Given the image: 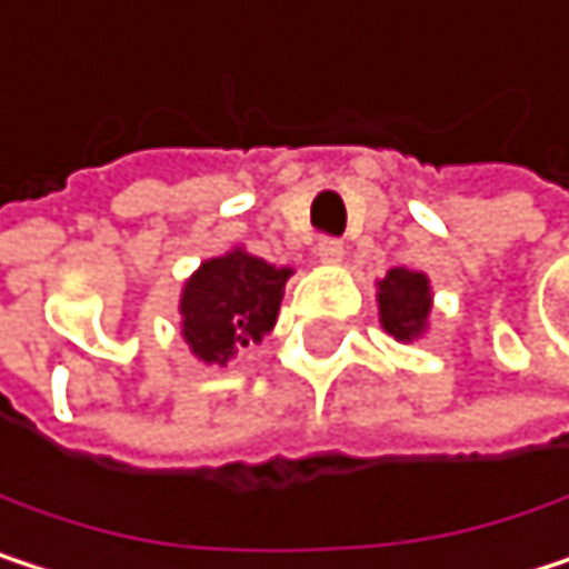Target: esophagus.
<instances>
[{"mask_svg":"<svg viewBox=\"0 0 569 569\" xmlns=\"http://www.w3.org/2000/svg\"><path fill=\"white\" fill-rule=\"evenodd\" d=\"M316 260L336 267V263L342 260V240H336V237H319V240H316Z\"/></svg>","mask_w":569,"mask_h":569,"instance_id":"esophagus-1","label":"esophagus"}]
</instances>
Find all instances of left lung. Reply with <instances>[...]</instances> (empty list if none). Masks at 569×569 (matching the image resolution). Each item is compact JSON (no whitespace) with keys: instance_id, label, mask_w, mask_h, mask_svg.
Returning a JSON list of instances; mask_svg holds the SVG:
<instances>
[{"instance_id":"8db88e82","label":"left lung","mask_w":569,"mask_h":569,"mask_svg":"<svg viewBox=\"0 0 569 569\" xmlns=\"http://www.w3.org/2000/svg\"><path fill=\"white\" fill-rule=\"evenodd\" d=\"M431 312V286L425 273L396 267L379 280V319L398 342H411L428 329Z\"/></svg>"}]
</instances>
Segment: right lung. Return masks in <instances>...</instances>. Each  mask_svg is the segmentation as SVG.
<instances>
[{
    "instance_id": "1",
    "label": "right lung",
    "mask_w": 569,
    "mask_h": 569,
    "mask_svg": "<svg viewBox=\"0 0 569 569\" xmlns=\"http://www.w3.org/2000/svg\"><path fill=\"white\" fill-rule=\"evenodd\" d=\"M289 267H273L243 247L203 260L180 292V336L207 366H227L237 349L263 342L277 326Z\"/></svg>"
}]
</instances>
